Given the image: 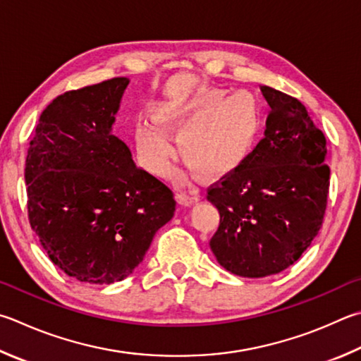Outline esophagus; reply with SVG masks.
<instances>
[{
    "mask_svg": "<svg viewBox=\"0 0 361 361\" xmlns=\"http://www.w3.org/2000/svg\"><path fill=\"white\" fill-rule=\"evenodd\" d=\"M176 199H178L181 203H186V205H191V203H195L200 200V195L197 192H186V191H180L176 194Z\"/></svg>",
    "mask_w": 361,
    "mask_h": 361,
    "instance_id": "esophagus-1",
    "label": "esophagus"
}]
</instances>
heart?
I'll use <instances>...</instances> for the list:
<instances>
[{"label": "heart", "mask_w": 361, "mask_h": 361, "mask_svg": "<svg viewBox=\"0 0 361 361\" xmlns=\"http://www.w3.org/2000/svg\"><path fill=\"white\" fill-rule=\"evenodd\" d=\"M218 88L202 90L183 101L162 104L154 121L164 133L180 134L183 161L205 178H218L238 167L251 152L260 126L257 97L237 90L222 96ZM147 121L137 126V147L145 166L156 175L170 170L173 145Z\"/></svg>", "instance_id": "b5f03b06"}]
</instances>
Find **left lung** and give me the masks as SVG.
Here are the masks:
<instances>
[{
  "label": "left lung",
  "instance_id": "obj_1",
  "mask_svg": "<svg viewBox=\"0 0 361 361\" xmlns=\"http://www.w3.org/2000/svg\"><path fill=\"white\" fill-rule=\"evenodd\" d=\"M260 90L271 107L265 137L207 189L219 212L209 247L243 278L276 274L301 257L322 227L330 188L325 135L306 107L274 88Z\"/></svg>",
  "mask_w": 361,
  "mask_h": 361
}]
</instances>
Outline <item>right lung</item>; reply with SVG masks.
<instances>
[{"mask_svg":"<svg viewBox=\"0 0 361 361\" xmlns=\"http://www.w3.org/2000/svg\"><path fill=\"white\" fill-rule=\"evenodd\" d=\"M128 83L115 77L58 96L26 156L31 228L50 260L80 283L129 276L175 213L172 189L137 167L112 134Z\"/></svg>","mask_w":361,"mask_h":361,"instance_id":"1","label":"right lung"}]
</instances>
